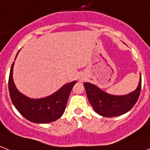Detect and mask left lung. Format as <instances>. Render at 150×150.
I'll use <instances>...</instances> for the list:
<instances>
[{
  "mask_svg": "<svg viewBox=\"0 0 150 150\" xmlns=\"http://www.w3.org/2000/svg\"><path fill=\"white\" fill-rule=\"evenodd\" d=\"M142 79L134 92L125 96L110 95L93 84L84 83L83 86L90 104L96 113L104 117H114L124 114L133 108L139 99Z\"/></svg>",
  "mask_w": 150,
  "mask_h": 150,
  "instance_id": "1",
  "label": "left lung"
}]
</instances>
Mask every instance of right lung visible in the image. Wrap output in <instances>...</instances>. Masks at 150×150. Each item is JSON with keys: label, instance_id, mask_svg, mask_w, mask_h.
<instances>
[{"label": "right lung", "instance_id": "1", "mask_svg": "<svg viewBox=\"0 0 150 150\" xmlns=\"http://www.w3.org/2000/svg\"><path fill=\"white\" fill-rule=\"evenodd\" d=\"M13 64L14 62L10 71L8 88L11 101L18 112L27 120L35 123H47L58 120L64 114L68 98L76 81L65 84L55 93L47 97L39 100L30 99L21 93L13 83Z\"/></svg>", "mask_w": 150, "mask_h": 150}]
</instances>
